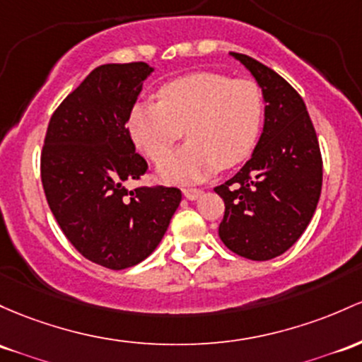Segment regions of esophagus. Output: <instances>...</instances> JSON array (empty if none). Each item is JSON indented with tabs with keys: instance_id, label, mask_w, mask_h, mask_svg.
Wrapping results in <instances>:
<instances>
[{
	"instance_id": "34e87169",
	"label": "esophagus",
	"mask_w": 362,
	"mask_h": 362,
	"mask_svg": "<svg viewBox=\"0 0 362 362\" xmlns=\"http://www.w3.org/2000/svg\"><path fill=\"white\" fill-rule=\"evenodd\" d=\"M202 190L201 189H184V196L187 197L189 201H197L202 196Z\"/></svg>"
}]
</instances>
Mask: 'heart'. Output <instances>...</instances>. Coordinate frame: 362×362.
Here are the masks:
<instances>
[{
	"mask_svg": "<svg viewBox=\"0 0 362 362\" xmlns=\"http://www.w3.org/2000/svg\"><path fill=\"white\" fill-rule=\"evenodd\" d=\"M154 101L129 113V134L146 156L160 161L183 133L189 142L163 160L158 173L170 184H199L225 166L251 156L261 132L264 99L251 78L196 71L166 82Z\"/></svg>",
	"mask_w": 362,
	"mask_h": 362,
	"instance_id": "1",
	"label": "heart"
}]
</instances>
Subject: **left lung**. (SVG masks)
I'll use <instances>...</instances> for the list:
<instances>
[{"mask_svg": "<svg viewBox=\"0 0 362 362\" xmlns=\"http://www.w3.org/2000/svg\"><path fill=\"white\" fill-rule=\"evenodd\" d=\"M264 99V125L251 160L214 192L225 201L218 235L232 252L268 261L292 247L316 211L323 182L320 144L303 98L256 59L230 53Z\"/></svg>", "mask_w": 362, "mask_h": 362, "instance_id": "1", "label": "left lung"}]
</instances>
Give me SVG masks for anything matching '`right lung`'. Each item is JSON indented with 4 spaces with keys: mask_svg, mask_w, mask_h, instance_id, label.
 I'll list each match as a JSON object with an SVG mask.
<instances>
[{
    "mask_svg": "<svg viewBox=\"0 0 362 362\" xmlns=\"http://www.w3.org/2000/svg\"><path fill=\"white\" fill-rule=\"evenodd\" d=\"M148 63L94 69L51 117L41 154L47 204L70 244L93 263L125 269L158 247L182 201L175 187L125 189L148 163L127 129Z\"/></svg>",
    "mask_w": 362,
    "mask_h": 362,
    "instance_id": "add662e5",
    "label": "right lung"
}]
</instances>
